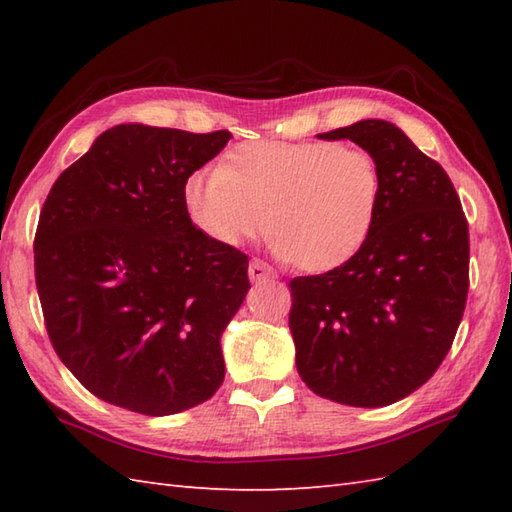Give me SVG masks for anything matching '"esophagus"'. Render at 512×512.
<instances>
[{
    "label": "esophagus",
    "mask_w": 512,
    "mask_h": 512,
    "mask_svg": "<svg viewBox=\"0 0 512 512\" xmlns=\"http://www.w3.org/2000/svg\"><path fill=\"white\" fill-rule=\"evenodd\" d=\"M248 277H250V281H253V284H257V281H262V279L275 277V273H273V268L262 262V259H253V262H250V266H248Z\"/></svg>",
    "instance_id": "34e87169"
}]
</instances>
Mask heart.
<instances>
[{
	"instance_id": "1",
	"label": "heart",
	"mask_w": 512,
	"mask_h": 512,
	"mask_svg": "<svg viewBox=\"0 0 512 512\" xmlns=\"http://www.w3.org/2000/svg\"><path fill=\"white\" fill-rule=\"evenodd\" d=\"M383 173L363 149L334 143H244L220 169L182 184L189 220L215 244L273 235L284 262L310 273L339 268L372 235Z\"/></svg>"
}]
</instances>
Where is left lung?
<instances>
[{"instance_id":"obj_1","label":"left lung","mask_w":512,"mask_h":512,"mask_svg":"<svg viewBox=\"0 0 512 512\" xmlns=\"http://www.w3.org/2000/svg\"><path fill=\"white\" fill-rule=\"evenodd\" d=\"M317 138L365 149L383 198L350 262L290 281L297 372L321 398L385 407L427 383L451 350L469 292V224L447 171L394 123L367 118Z\"/></svg>"}]
</instances>
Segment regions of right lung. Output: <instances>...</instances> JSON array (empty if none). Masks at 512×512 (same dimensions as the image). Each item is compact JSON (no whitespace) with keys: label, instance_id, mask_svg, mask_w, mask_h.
<instances>
[{"label":"right lung","instance_id":"add662e5","mask_svg":"<svg viewBox=\"0 0 512 512\" xmlns=\"http://www.w3.org/2000/svg\"><path fill=\"white\" fill-rule=\"evenodd\" d=\"M231 138L116 125L52 184L35 235L43 319L63 365L110 405L171 416L222 385L248 257L193 226L182 184Z\"/></svg>","mask_w":512,"mask_h":512}]
</instances>
